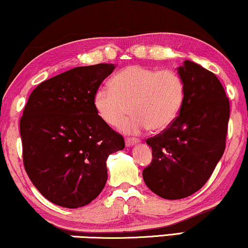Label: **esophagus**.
Instances as JSON below:
<instances>
[{"instance_id":"34e87169","label":"esophagus","mask_w":248,"mask_h":248,"mask_svg":"<svg viewBox=\"0 0 248 248\" xmlns=\"http://www.w3.org/2000/svg\"><path fill=\"white\" fill-rule=\"evenodd\" d=\"M138 143H139L138 139H126V140H125V145H126L127 148L133 147V145L138 144Z\"/></svg>"}]
</instances>
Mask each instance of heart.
Wrapping results in <instances>:
<instances>
[{
  "label": "heart",
  "instance_id": "heart-1",
  "mask_svg": "<svg viewBox=\"0 0 248 248\" xmlns=\"http://www.w3.org/2000/svg\"><path fill=\"white\" fill-rule=\"evenodd\" d=\"M185 98V84L174 70L126 66L115 74L111 84L98 88L93 105L105 123L116 126L131 110L133 115L121 125L126 134L152 128L165 131L177 118Z\"/></svg>",
  "mask_w": 248,
  "mask_h": 248
}]
</instances>
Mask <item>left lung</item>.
Listing matches in <instances>:
<instances>
[{
	"instance_id": "1",
	"label": "left lung",
	"mask_w": 248,
	"mask_h": 248,
	"mask_svg": "<svg viewBox=\"0 0 248 248\" xmlns=\"http://www.w3.org/2000/svg\"><path fill=\"white\" fill-rule=\"evenodd\" d=\"M185 98L167 130L147 140L152 161L144 183L167 200L187 198L208 182L226 148L229 100L221 82L200 64L186 60L177 67Z\"/></svg>"
}]
</instances>
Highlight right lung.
<instances>
[{
  "label": "right lung",
  "mask_w": 248,
  "mask_h": 248,
  "mask_svg": "<svg viewBox=\"0 0 248 248\" xmlns=\"http://www.w3.org/2000/svg\"><path fill=\"white\" fill-rule=\"evenodd\" d=\"M115 67H74L44 81L29 96L20 121L23 165L35 187L54 204H89L107 182V158L125 147L93 105L94 93Z\"/></svg>",
  "instance_id": "right-lung-1"
}]
</instances>
